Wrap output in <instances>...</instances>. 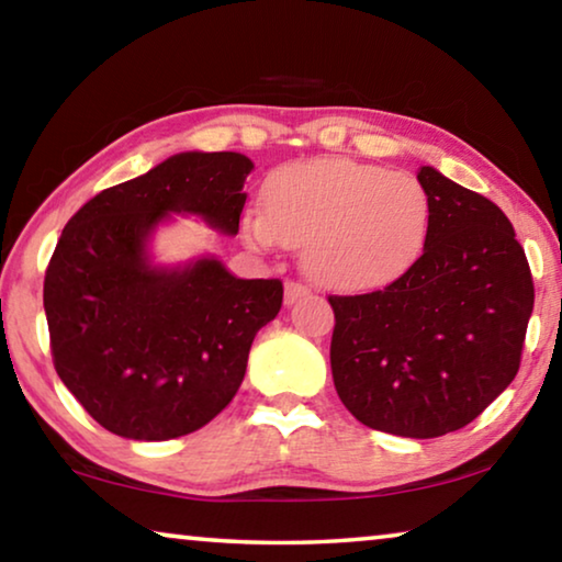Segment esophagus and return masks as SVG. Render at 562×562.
<instances>
[{"instance_id": "esophagus-1", "label": "esophagus", "mask_w": 562, "mask_h": 562, "mask_svg": "<svg viewBox=\"0 0 562 562\" xmlns=\"http://www.w3.org/2000/svg\"><path fill=\"white\" fill-rule=\"evenodd\" d=\"M303 297H310V288L305 282H297V280L284 282V305H295L297 300Z\"/></svg>"}]
</instances>
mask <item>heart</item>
<instances>
[{"mask_svg":"<svg viewBox=\"0 0 562 562\" xmlns=\"http://www.w3.org/2000/svg\"><path fill=\"white\" fill-rule=\"evenodd\" d=\"M265 212H247L252 245L303 247L317 282L348 292L381 290L412 270L431 227V201L408 173L350 158L282 166L265 181Z\"/></svg>","mask_w":562,"mask_h":562,"instance_id":"b5f03b06","label":"heart"}]
</instances>
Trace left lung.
<instances>
[{
	"instance_id": "obj_1",
	"label": "left lung",
	"mask_w": 562,
	"mask_h": 562,
	"mask_svg": "<svg viewBox=\"0 0 562 562\" xmlns=\"http://www.w3.org/2000/svg\"><path fill=\"white\" fill-rule=\"evenodd\" d=\"M424 255L366 295H330L335 391L358 422L434 439L474 422L520 371L535 288L505 212L431 166Z\"/></svg>"
}]
</instances>
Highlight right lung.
<instances>
[{"label":"right lung","instance_id":"right-lung-1","mask_svg":"<svg viewBox=\"0 0 562 562\" xmlns=\"http://www.w3.org/2000/svg\"><path fill=\"white\" fill-rule=\"evenodd\" d=\"M252 161L232 150L176 154L103 189L57 239L45 272L55 371L103 429L166 441L227 408L257 330L282 307L280 280H237L220 259L148 265L146 239L171 212L239 232Z\"/></svg>","mask_w":562,"mask_h":562}]
</instances>
